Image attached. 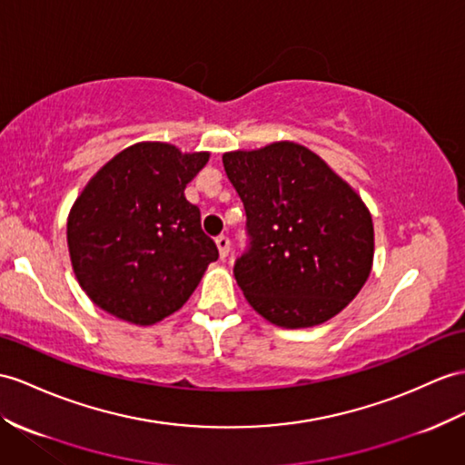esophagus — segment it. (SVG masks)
I'll use <instances>...</instances> for the list:
<instances>
[{"mask_svg": "<svg viewBox=\"0 0 465 465\" xmlns=\"http://www.w3.org/2000/svg\"><path fill=\"white\" fill-rule=\"evenodd\" d=\"M214 242H217V246H219V254H221V258L224 260L226 256H229V252H231V241H229V236L219 234L217 239H214Z\"/></svg>", "mask_w": 465, "mask_h": 465, "instance_id": "34e87169", "label": "esophagus"}]
</instances>
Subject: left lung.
I'll return each instance as SVG.
<instances>
[{
	"instance_id": "8db88e82",
	"label": "left lung",
	"mask_w": 465,
	"mask_h": 465,
	"mask_svg": "<svg viewBox=\"0 0 465 465\" xmlns=\"http://www.w3.org/2000/svg\"><path fill=\"white\" fill-rule=\"evenodd\" d=\"M246 211L234 278L252 308L286 330L320 325L365 286L375 252L365 203L320 155L293 142L223 155Z\"/></svg>"
}]
</instances>
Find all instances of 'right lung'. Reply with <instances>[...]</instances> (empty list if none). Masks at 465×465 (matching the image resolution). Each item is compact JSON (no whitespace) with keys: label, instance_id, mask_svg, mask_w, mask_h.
I'll return each instance as SVG.
<instances>
[{"label":"right lung","instance_id":"add662e5","mask_svg":"<svg viewBox=\"0 0 465 465\" xmlns=\"http://www.w3.org/2000/svg\"><path fill=\"white\" fill-rule=\"evenodd\" d=\"M207 162V152L142 142L88 181L71 209L66 242L78 284L100 310L153 325L195 292L219 251L183 191Z\"/></svg>","mask_w":465,"mask_h":465}]
</instances>
